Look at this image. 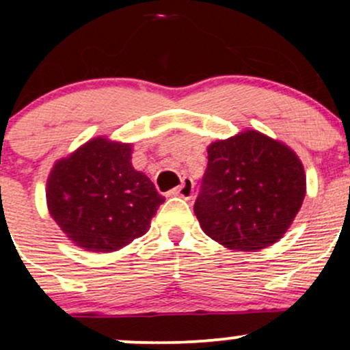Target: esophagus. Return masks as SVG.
I'll return each instance as SVG.
<instances>
[{
	"label": "esophagus",
	"instance_id": "1",
	"mask_svg": "<svg viewBox=\"0 0 350 350\" xmlns=\"http://www.w3.org/2000/svg\"><path fill=\"white\" fill-rule=\"evenodd\" d=\"M172 196H179L183 199H191L192 194H194V180L191 178H184L180 186H178L176 189L171 191Z\"/></svg>",
	"mask_w": 350,
	"mask_h": 350
}]
</instances>
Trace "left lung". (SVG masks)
Instances as JSON below:
<instances>
[{
	"mask_svg": "<svg viewBox=\"0 0 350 350\" xmlns=\"http://www.w3.org/2000/svg\"><path fill=\"white\" fill-rule=\"evenodd\" d=\"M194 214L206 234L232 250L278 242L303 204L306 174L298 156L258 131L207 148Z\"/></svg>",
	"mask_w": 350,
	"mask_h": 350,
	"instance_id": "obj_1",
	"label": "left lung"
}]
</instances>
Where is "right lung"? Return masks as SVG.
Listing matches in <instances>:
<instances>
[{
	"mask_svg": "<svg viewBox=\"0 0 350 350\" xmlns=\"http://www.w3.org/2000/svg\"><path fill=\"white\" fill-rule=\"evenodd\" d=\"M47 207L64 234L88 252H115L146 234L164 198L131 166V146L92 139L55 163Z\"/></svg>",
	"mask_w": 350,
	"mask_h": 350,
	"instance_id": "obj_1",
	"label": "right lung"
}]
</instances>
